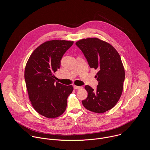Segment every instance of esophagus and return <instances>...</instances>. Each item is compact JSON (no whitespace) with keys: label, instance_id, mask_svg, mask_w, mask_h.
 <instances>
[{"label":"esophagus","instance_id":"1","mask_svg":"<svg viewBox=\"0 0 150 150\" xmlns=\"http://www.w3.org/2000/svg\"><path fill=\"white\" fill-rule=\"evenodd\" d=\"M82 88H83V87H82L81 86H74V88L75 89H81Z\"/></svg>","mask_w":150,"mask_h":150}]
</instances>
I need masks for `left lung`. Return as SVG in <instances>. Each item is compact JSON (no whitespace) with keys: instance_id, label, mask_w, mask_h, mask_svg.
<instances>
[{"instance_id":"obj_1","label":"left lung","mask_w":150,"mask_h":150,"mask_svg":"<svg viewBox=\"0 0 150 150\" xmlns=\"http://www.w3.org/2000/svg\"><path fill=\"white\" fill-rule=\"evenodd\" d=\"M76 45L83 52L89 67L98 70L96 90L85 86L88 96L82 103L91 111L105 112L115 106L122 92L125 70L121 57L111 45L97 38L82 39Z\"/></svg>"}]
</instances>
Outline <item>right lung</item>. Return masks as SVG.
<instances>
[{"label":"right lung","instance_id":"right-lung-1","mask_svg":"<svg viewBox=\"0 0 150 150\" xmlns=\"http://www.w3.org/2000/svg\"><path fill=\"white\" fill-rule=\"evenodd\" d=\"M73 42L51 40L39 46L30 56L25 69V80L29 99L40 114L54 118L62 115L67 106L72 86L55 83L54 73Z\"/></svg>","mask_w":150,"mask_h":150}]
</instances>
